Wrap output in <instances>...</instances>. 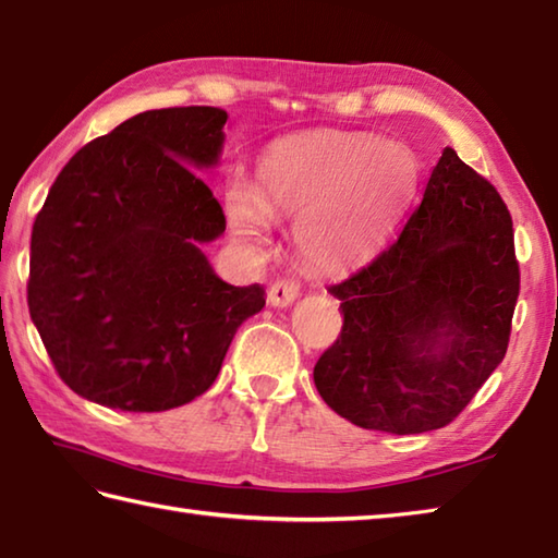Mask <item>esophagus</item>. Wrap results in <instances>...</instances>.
Here are the masks:
<instances>
[{"label":"esophagus","instance_id":"esophagus-1","mask_svg":"<svg viewBox=\"0 0 558 558\" xmlns=\"http://www.w3.org/2000/svg\"><path fill=\"white\" fill-rule=\"evenodd\" d=\"M299 291H301V287H299V283L293 281V279L275 281V283H271L269 293H267L269 306H275V308H287V306H291V303L299 299Z\"/></svg>","mask_w":558,"mask_h":558}]
</instances>
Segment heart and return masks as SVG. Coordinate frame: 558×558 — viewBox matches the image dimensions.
<instances>
[{
    "label": "heart",
    "instance_id": "heart-1",
    "mask_svg": "<svg viewBox=\"0 0 558 558\" xmlns=\"http://www.w3.org/2000/svg\"><path fill=\"white\" fill-rule=\"evenodd\" d=\"M417 182V157L398 141L360 135L283 141L257 167V194L226 192L230 230L265 245L269 218H299L301 257L323 271L369 257Z\"/></svg>",
    "mask_w": 558,
    "mask_h": 558
}]
</instances>
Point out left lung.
Instances as JSON below:
<instances>
[{"instance_id":"8db88e82","label":"left lung","mask_w":558,"mask_h":558,"mask_svg":"<svg viewBox=\"0 0 558 558\" xmlns=\"http://www.w3.org/2000/svg\"><path fill=\"white\" fill-rule=\"evenodd\" d=\"M328 291L344 323L313 369L323 401L364 429L445 427L508 352L520 293L508 206L445 148L393 243Z\"/></svg>"}]
</instances>
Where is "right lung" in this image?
I'll return each instance as SVG.
<instances>
[{
  "label": "right lung",
  "mask_w": 558,
  "mask_h": 558,
  "mask_svg": "<svg viewBox=\"0 0 558 558\" xmlns=\"http://www.w3.org/2000/svg\"><path fill=\"white\" fill-rule=\"evenodd\" d=\"M228 113L143 111L62 167L31 233L28 311L58 376L92 403L162 413L208 391L265 289L202 252L226 230L191 170L218 165Z\"/></svg>",
  "instance_id": "right-lung-1"
}]
</instances>
